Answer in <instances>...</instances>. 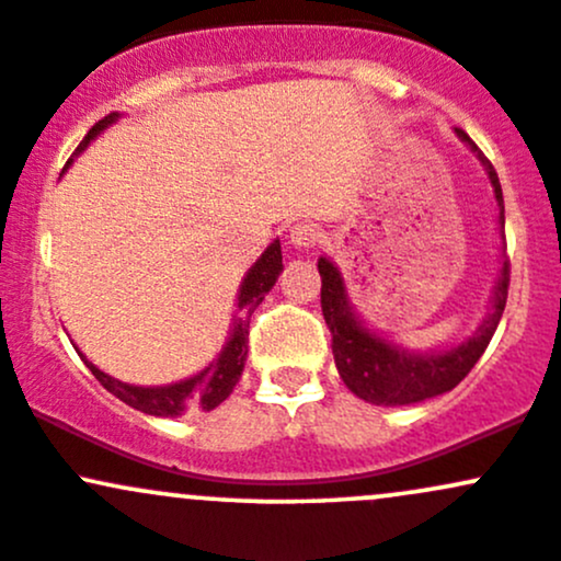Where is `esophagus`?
<instances>
[{"instance_id":"34e87169","label":"esophagus","mask_w":561,"mask_h":561,"mask_svg":"<svg viewBox=\"0 0 561 561\" xmlns=\"http://www.w3.org/2000/svg\"><path fill=\"white\" fill-rule=\"evenodd\" d=\"M321 227L312 225V221H299V225H294L291 230H288V243L299 251L316 249V245L321 243Z\"/></svg>"}]
</instances>
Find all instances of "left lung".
I'll list each match as a JSON object with an SVG mask.
<instances>
[{"instance_id": "obj_1", "label": "left lung", "mask_w": 561, "mask_h": 561, "mask_svg": "<svg viewBox=\"0 0 561 561\" xmlns=\"http://www.w3.org/2000/svg\"><path fill=\"white\" fill-rule=\"evenodd\" d=\"M455 134L460 141H466V147L479 158L486 176H490L500 208V234H503L505 208L495 168L468 138L466 130L455 128ZM318 273H321V310L331 331V353H334L336 371L358 399L377 403V407H409V403L433 399V396H442L455 385H460L476 366V360L481 358V353L486 351L492 334H495L500 316L505 310V299H508L511 280L508 259H503L495 291H492L490 312L481 321V327L476 329V334L468 336L460 345L447 347V351L412 353L379 336L377 331H371L360 321L358 312L353 310L351 297H347L345 278H342L340 267L331 259H318Z\"/></svg>"}]
</instances>
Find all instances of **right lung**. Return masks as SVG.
I'll return each mask as SVG.
<instances>
[{
    "mask_svg": "<svg viewBox=\"0 0 561 561\" xmlns=\"http://www.w3.org/2000/svg\"><path fill=\"white\" fill-rule=\"evenodd\" d=\"M119 114L112 112L110 117L99 119L93 128L88 130V136L82 138V144L77 147L75 154H80L82 149H88V144L93 141L101 130H106L117 119ZM71 162V160H69ZM283 270V254H280V240H273V243L264 249V254L256 259L254 267L245 273L243 283H240L238 291V316L232 318L230 336H227L225 347L216 355L214 360L197 375L182 379V382L173 385H154V388H144V385H128L119 382L101 371L99 366L90 364V360L82 355V360L88 364V369L93 371V377L110 390L112 396H117L119 401H125L128 407L138 409L144 414H154V417H179L186 409H203V412H210V409L219 407L227 396L232 393V388L238 385L240 375H243L245 355H249V323L251 312L262 305L264 294L275 286Z\"/></svg>",
    "mask_w": 561,
    "mask_h": 561,
    "instance_id": "add662e5",
    "label": "right lung"
}]
</instances>
